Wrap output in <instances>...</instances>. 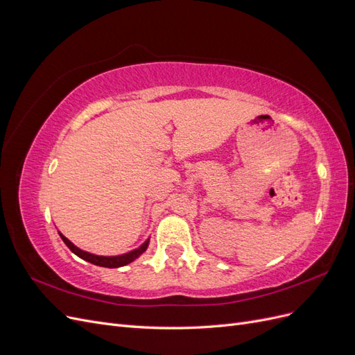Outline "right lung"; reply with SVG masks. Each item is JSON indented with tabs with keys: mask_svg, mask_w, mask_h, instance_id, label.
<instances>
[{
	"mask_svg": "<svg viewBox=\"0 0 355 355\" xmlns=\"http://www.w3.org/2000/svg\"><path fill=\"white\" fill-rule=\"evenodd\" d=\"M60 237H62L63 243L69 247V250L77 254L78 257H81V259L87 261L93 265L105 266V268H118V266H124L127 263L133 262L136 257L141 256L148 249V244H149V240H146L141 247H137V249L128 252V253H124V254H120V256H98V254H92L89 252H84V250L78 249L77 245H73L67 237H63L62 234H60Z\"/></svg>",
	"mask_w": 355,
	"mask_h": 355,
	"instance_id": "1",
	"label": "right lung"
}]
</instances>
